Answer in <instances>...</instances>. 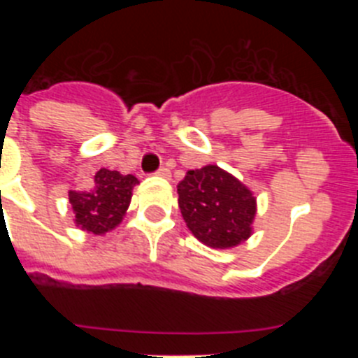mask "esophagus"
<instances>
[{
    "mask_svg": "<svg viewBox=\"0 0 358 358\" xmlns=\"http://www.w3.org/2000/svg\"><path fill=\"white\" fill-rule=\"evenodd\" d=\"M156 176L163 177V179H170V170L164 169V166H161V169L156 172Z\"/></svg>",
    "mask_w": 358,
    "mask_h": 358,
    "instance_id": "34e87169",
    "label": "esophagus"
}]
</instances>
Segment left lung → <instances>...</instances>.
Returning a JSON list of instances; mask_svg holds the SVG:
<instances>
[{"mask_svg":"<svg viewBox=\"0 0 358 358\" xmlns=\"http://www.w3.org/2000/svg\"><path fill=\"white\" fill-rule=\"evenodd\" d=\"M177 194L186 226L208 248H236L252 235L255 194L217 164L188 170Z\"/></svg>","mask_w":358,"mask_h":358,"instance_id":"left-lung-1","label":"left lung"}]
</instances>
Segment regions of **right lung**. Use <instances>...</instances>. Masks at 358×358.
I'll return each mask as SVG.
<instances>
[{"label":"right lung","mask_w":358,"mask_h":358,"mask_svg":"<svg viewBox=\"0 0 358 358\" xmlns=\"http://www.w3.org/2000/svg\"><path fill=\"white\" fill-rule=\"evenodd\" d=\"M136 185L140 181L132 173L123 176L118 170H98L93 188L68 192L75 226L98 236L116 229L127 213Z\"/></svg>","instance_id":"right-lung-1"}]
</instances>
